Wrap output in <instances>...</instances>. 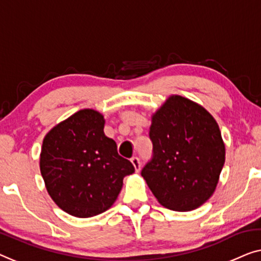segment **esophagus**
<instances>
[{
	"instance_id": "esophagus-1",
	"label": "esophagus",
	"mask_w": 261,
	"mask_h": 261,
	"mask_svg": "<svg viewBox=\"0 0 261 261\" xmlns=\"http://www.w3.org/2000/svg\"><path fill=\"white\" fill-rule=\"evenodd\" d=\"M130 162L134 166L135 172H139L140 168H141V162H140V159L138 156H133V158L130 159Z\"/></svg>"
}]
</instances>
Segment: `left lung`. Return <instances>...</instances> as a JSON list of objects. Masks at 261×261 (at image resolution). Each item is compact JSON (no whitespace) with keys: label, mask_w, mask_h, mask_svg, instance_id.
<instances>
[{"label":"left lung","mask_w":261,"mask_h":261,"mask_svg":"<svg viewBox=\"0 0 261 261\" xmlns=\"http://www.w3.org/2000/svg\"><path fill=\"white\" fill-rule=\"evenodd\" d=\"M149 139L153 155L141 175L158 201L177 212L206 202L225 164V145L213 116L173 95L153 115Z\"/></svg>","instance_id":"obj_1"}]
</instances>
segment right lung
<instances>
[{
    "label": "right lung",
    "mask_w": 261,
    "mask_h": 261,
    "mask_svg": "<svg viewBox=\"0 0 261 261\" xmlns=\"http://www.w3.org/2000/svg\"><path fill=\"white\" fill-rule=\"evenodd\" d=\"M102 114L82 109L43 139L41 174L60 208L77 218L103 213L118 198L122 180L134 173L129 160L103 133Z\"/></svg>",
    "instance_id": "1"
}]
</instances>
